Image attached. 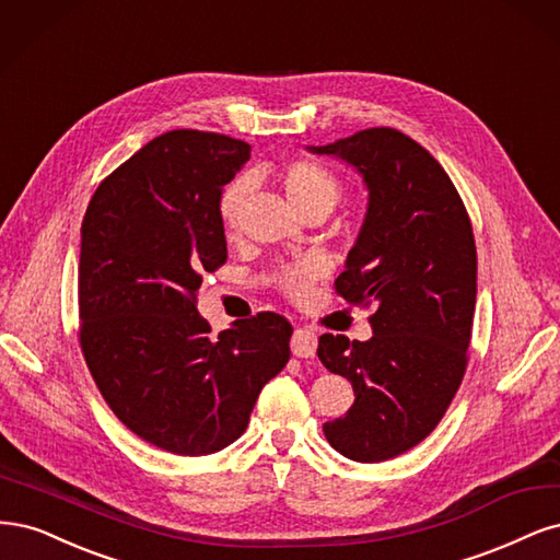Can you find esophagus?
I'll use <instances>...</instances> for the list:
<instances>
[{
  "instance_id": "34e87169",
  "label": "esophagus",
  "mask_w": 560,
  "mask_h": 560,
  "mask_svg": "<svg viewBox=\"0 0 560 560\" xmlns=\"http://www.w3.org/2000/svg\"><path fill=\"white\" fill-rule=\"evenodd\" d=\"M316 347H318V339H316L314 330L298 328L293 332V339H291L293 355H298V358H312L316 353Z\"/></svg>"
}]
</instances>
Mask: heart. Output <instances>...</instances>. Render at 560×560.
Masks as SVG:
<instances>
[{
    "label": "heart",
    "instance_id": "obj_1",
    "mask_svg": "<svg viewBox=\"0 0 560 560\" xmlns=\"http://www.w3.org/2000/svg\"><path fill=\"white\" fill-rule=\"evenodd\" d=\"M281 184L285 188V195L291 197V202L302 213H310L316 209L332 211L341 200V192H345V186H341L339 178L326 165H320V162L310 158H298L288 162L281 172ZM248 192L250 184L246 178H237V182L228 184L219 197V221L228 237H234L240 230L242 209ZM326 258L304 256L295 262L283 265L275 277V283L279 285V291L283 295L300 302L312 293L314 283L326 277Z\"/></svg>",
    "mask_w": 560,
    "mask_h": 560
}]
</instances>
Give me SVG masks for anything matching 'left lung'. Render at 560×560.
<instances>
[{
  "label": "left lung",
  "instance_id": "8db88e82",
  "mask_svg": "<svg viewBox=\"0 0 560 560\" xmlns=\"http://www.w3.org/2000/svg\"><path fill=\"white\" fill-rule=\"evenodd\" d=\"M310 151L349 162L370 190L335 291L374 306V335H320V363L355 393L323 432L341 456L382 463L423 442L460 388L477 300L472 223L440 162L400 130L370 128Z\"/></svg>",
  "mask_w": 560,
  "mask_h": 560
}]
</instances>
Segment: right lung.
Wrapping results in <instances>:
<instances>
[{
	"label": "right lung",
	"mask_w": 560,
	"mask_h": 560,
	"mask_svg": "<svg viewBox=\"0 0 560 560\" xmlns=\"http://www.w3.org/2000/svg\"><path fill=\"white\" fill-rule=\"evenodd\" d=\"M248 158L242 139L165 132L104 178L83 215V358L120 423L170 454L232 444L291 358L288 318L260 312L211 335L195 306L228 260L219 197Z\"/></svg>",
	"instance_id": "1"
}]
</instances>
